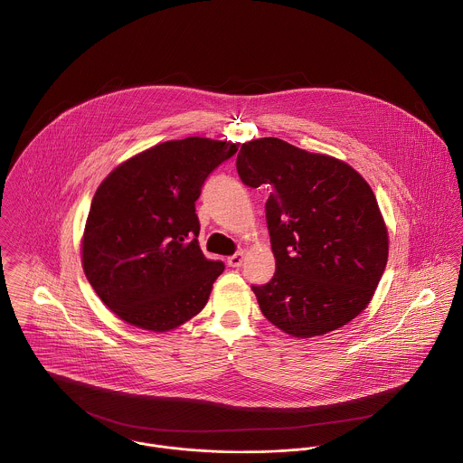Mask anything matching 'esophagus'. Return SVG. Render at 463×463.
Listing matches in <instances>:
<instances>
[{
	"label": "esophagus",
	"instance_id": "1",
	"mask_svg": "<svg viewBox=\"0 0 463 463\" xmlns=\"http://www.w3.org/2000/svg\"><path fill=\"white\" fill-rule=\"evenodd\" d=\"M242 262H244V253H242V251H239V253L228 257V265H230V267H241Z\"/></svg>",
	"mask_w": 463,
	"mask_h": 463
}]
</instances>
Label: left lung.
Here are the masks:
<instances>
[{
  "mask_svg": "<svg viewBox=\"0 0 463 463\" xmlns=\"http://www.w3.org/2000/svg\"><path fill=\"white\" fill-rule=\"evenodd\" d=\"M237 173L265 185L272 279L253 287L269 323L296 338L342 328L371 303L389 232L369 184L345 162L276 137L244 142Z\"/></svg>",
  "mask_w": 463,
  "mask_h": 463,
  "instance_id": "8db88e82",
  "label": "left lung"
}]
</instances>
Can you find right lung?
Instances as JSON below:
<instances>
[{"mask_svg":"<svg viewBox=\"0 0 463 463\" xmlns=\"http://www.w3.org/2000/svg\"><path fill=\"white\" fill-rule=\"evenodd\" d=\"M237 144L187 137L119 164L98 187L81 239L83 272L99 299L142 330H175L204 308L224 270L199 248L196 199Z\"/></svg>","mask_w":463,"mask_h":463,"instance_id":"obj_1","label":"right lung"}]
</instances>
